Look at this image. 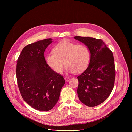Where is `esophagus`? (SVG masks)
Returning a JSON list of instances; mask_svg holds the SVG:
<instances>
[{
	"mask_svg": "<svg viewBox=\"0 0 132 132\" xmlns=\"http://www.w3.org/2000/svg\"><path fill=\"white\" fill-rule=\"evenodd\" d=\"M64 79H65V80H66V82H68V81L70 80V78H68V77H65Z\"/></svg>",
	"mask_w": 132,
	"mask_h": 132,
	"instance_id": "obj_1",
	"label": "esophagus"
}]
</instances>
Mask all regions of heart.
<instances>
[{
	"mask_svg": "<svg viewBox=\"0 0 132 132\" xmlns=\"http://www.w3.org/2000/svg\"><path fill=\"white\" fill-rule=\"evenodd\" d=\"M53 51L46 55L45 60L56 73L63 72L64 64L67 72L76 73L82 72L88 66L90 52L85 45L64 40L56 45Z\"/></svg>",
	"mask_w": 132,
	"mask_h": 132,
	"instance_id": "heart-1",
	"label": "heart"
}]
</instances>
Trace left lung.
Returning a JSON list of instances; mask_svg holds the SVG:
<instances>
[{"label": "left lung", "mask_w": 132, "mask_h": 132, "mask_svg": "<svg viewBox=\"0 0 132 132\" xmlns=\"http://www.w3.org/2000/svg\"><path fill=\"white\" fill-rule=\"evenodd\" d=\"M87 46L90 61L86 70L77 77V93L79 100L88 106L103 102L110 96L114 85L116 69L112 51L103 41L91 37L74 36Z\"/></svg>", "instance_id": "obj_1"}]
</instances>
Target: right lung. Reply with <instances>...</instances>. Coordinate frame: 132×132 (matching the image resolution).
Returning <instances> with one entry per match:
<instances>
[{
    "instance_id": "add662e5",
    "label": "right lung",
    "mask_w": 132,
    "mask_h": 132,
    "mask_svg": "<svg viewBox=\"0 0 132 132\" xmlns=\"http://www.w3.org/2000/svg\"><path fill=\"white\" fill-rule=\"evenodd\" d=\"M46 39L25 46L16 64V79L23 100L34 109L41 111L51 110L57 103L65 83L62 75L46 64L44 52L52 42Z\"/></svg>"
}]
</instances>
